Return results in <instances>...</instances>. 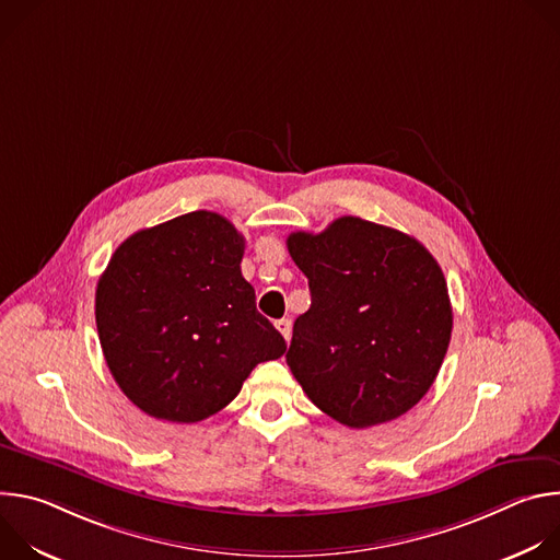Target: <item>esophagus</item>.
Returning <instances> with one entry per match:
<instances>
[{"instance_id": "esophagus-1", "label": "esophagus", "mask_w": 560, "mask_h": 560, "mask_svg": "<svg viewBox=\"0 0 560 560\" xmlns=\"http://www.w3.org/2000/svg\"><path fill=\"white\" fill-rule=\"evenodd\" d=\"M277 330L283 335L285 341H290V337H292V324H290V318H279V322H277Z\"/></svg>"}]
</instances>
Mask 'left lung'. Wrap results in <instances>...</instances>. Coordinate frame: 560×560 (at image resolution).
Returning <instances> with one entry per match:
<instances>
[{
    "label": "left lung",
    "instance_id": "left-lung-1",
    "mask_svg": "<svg viewBox=\"0 0 560 560\" xmlns=\"http://www.w3.org/2000/svg\"><path fill=\"white\" fill-rule=\"evenodd\" d=\"M288 250L312 303L294 322L285 361L310 401L354 430L412 410L452 337L447 283L430 250L359 217L292 232Z\"/></svg>",
    "mask_w": 560,
    "mask_h": 560
}]
</instances>
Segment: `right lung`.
Segmentation results:
<instances>
[{
    "instance_id": "obj_1",
    "label": "right lung",
    "mask_w": 560,
    "mask_h": 560,
    "mask_svg": "<svg viewBox=\"0 0 560 560\" xmlns=\"http://www.w3.org/2000/svg\"><path fill=\"white\" fill-rule=\"evenodd\" d=\"M244 248L225 217L197 210L135 232L110 257L95 292L100 343L148 417L203 421L285 352L242 275Z\"/></svg>"
}]
</instances>
